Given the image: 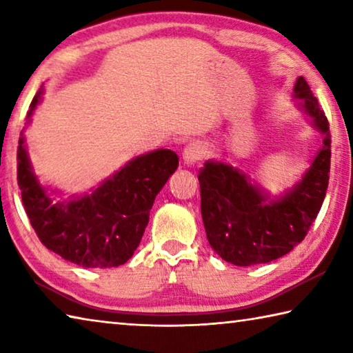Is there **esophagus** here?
Wrapping results in <instances>:
<instances>
[{
    "instance_id": "obj_1",
    "label": "esophagus",
    "mask_w": 353,
    "mask_h": 353,
    "mask_svg": "<svg viewBox=\"0 0 353 353\" xmlns=\"http://www.w3.org/2000/svg\"><path fill=\"white\" fill-rule=\"evenodd\" d=\"M204 155H205L204 145L199 141H193V143H190V145L185 146L183 152H182V159H183L185 165L191 166V165L198 163L199 160L204 157Z\"/></svg>"
}]
</instances>
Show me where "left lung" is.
Here are the masks:
<instances>
[{"mask_svg": "<svg viewBox=\"0 0 353 353\" xmlns=\"http://www.w3.org/2000/svg\"><path fill=\"white\" fill-rule=\"evenodd\" d=\"M296 107L321 134L318 151L302 177L272 196L246 172L223 160H207L199 172L201 213L207 240L235 266L277 260L305 238L318 216L330 172V129L325 113L302 76L292 88Z\"/></svg>", "mask_w": 353, "mask_h": 353, "instance_id": "left-lung-1", "label": "left lung"}]
</instances>
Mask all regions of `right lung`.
Listing matches in <instances>:
<instances>
[{"instance_id":"add662e5","label":"right lung","mask_w":353,"mask_h":353,"mask_svg":"<svg viewBox=\"0 0 353 353\" xmlns=\"http://www.w3.org/2000/svg\"><path fill=\"white\" fill-rule=\"evenodd\" d=\"M41 94L43 88L32 99L26 124ZM177 166L174 151L155 149L129 160L88 193L63 199L61 191L43 187L34 172L25 129L17 149V181L35 234L48 249L82 268H115L134 255L155 196Z\"/></svg>"}]
</instances>
